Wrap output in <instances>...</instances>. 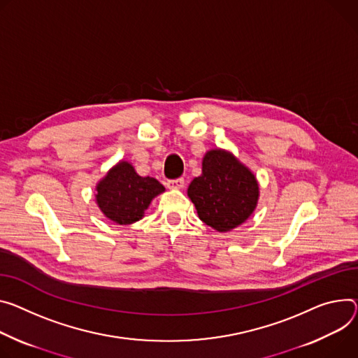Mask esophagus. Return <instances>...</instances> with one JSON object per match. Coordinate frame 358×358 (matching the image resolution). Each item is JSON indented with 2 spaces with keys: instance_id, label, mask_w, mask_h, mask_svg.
<instances>
[{
  "instance_id": "obj_1",
  "label": "esophagus",
  "mask_w": 358,
  "mask_h": 358,
  "mask_svg": "<svg viewBox=\"0 0 358 358\" xmlns=\"http://www.w3.org/2000/svg\"><path fill=\"white\" fill-rule=\"evenodd\" d=\"M167 187L171 189H181L184 188V178H177V180H170L167 182Z\"/></svg>"
}]
</instances>
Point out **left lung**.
Returning a JSON list of instances; mask_svg holds the SVG:
<instances>
[{
  "label": "left lung",
  "mask_w": 358,
  "mask_h": 358,
  "mask_svg": "<svg viewBox=\"0 0 358 358\" xmlns=\"http://www.w3.org/2000/svg\"><path fill=\"white\" fill-rule=\"evenodd\" d=\"M201 171L187 189L200 220L218 233L231 231L245 222L259 199L254 173L233 152L222 148L206 152Z\"/></svg>",
  "instance_id": "left-lung-1"
}]
</instances>
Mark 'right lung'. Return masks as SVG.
<instances>
[{
  "label": "right lung",
  "instance_id": "add662e5",
  "mask_svg": "<svg viewBox=\"0 0 358 358\" xmlns=\"http://www.w3.org/2000/svg\"><path fill=\"white\" fill-rule=\"evenodd\" d=\"M166 188L152 177L137 174L131 162L118 161L95 185V203L115 224L128 225L144 217L151 201Z\"/></svg>",
  "mask_w": 358,
  "mask_h": 358
}]
</instances>
